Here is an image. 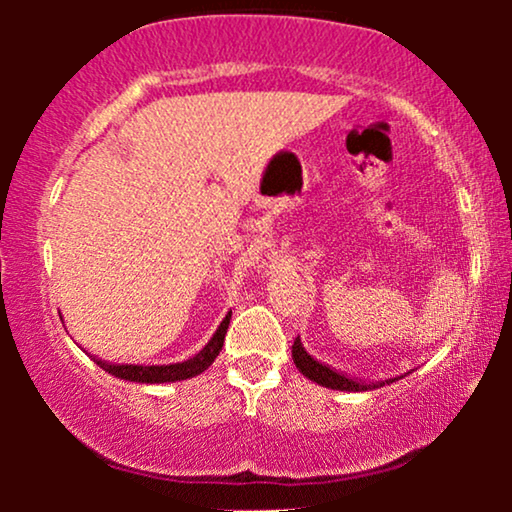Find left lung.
<instances>
[{"label": "left lung", "mask_w": 512, "mask_h": 512, "mask_svg": "<svg viewBox=\"0 0 512 512\" xmlns=\"http://www.w3.org/2000/svg\"><path fill=\"white\" fill-rule=\"evenodd\" d=\"M291 354H293V363H296V368L303 373L305 377H310L312 382L321 384V387H328V389H340V391H368V389H377L382 387L384 382H394V380H384V382H370V384H363L361 380H354V377H347L338 373V370H333L331 366H326V363H319L317 359H312L310 354L305 352L303 342L300 338L293 340V347H291Z\"/></svg>", "instance_id": "8db88e82"}]
</instances>
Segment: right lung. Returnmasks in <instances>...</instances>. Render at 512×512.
Listing matches in <instances>:
<instances>
[{"label": "right lung", "instance_id": "add662e5", "mask_svg": "<svg viewBox=\"0 0 512 512\" xmlns=\"http://www.w3.org/2000/svg\"><path fill=\"white\" fill-rule=\"evenodd\" d=\"M230 314H226V319L221 321L219 331L214 333V338L207 342L205 349L200 354H195L193 359L181 361V363H170V366H128V363H107L102 359H95V363L100 368L107 370L114 377H121V380H130V382H144V384H158V382H177V380H188V377H195L212 366V361L219 356L221 347H223V338H226L228 324H230Z\"/></svg>", "mask_w": 512, "mask_h": 512}]
</instances>
